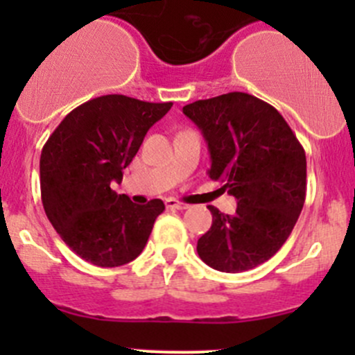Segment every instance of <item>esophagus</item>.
Segmentation results:
<instances>
[{
    "instance_id": "1",
    "label": "esophagus",
    "mask_w": 355,
    "mask_h": 355,
    "mask_svg": "<svg viewBox=\"0 0 355 355\" xmlns=\"http://www.w3.org/2000/svg\"><path fill=\"white\" fill-rule=\"evenodd\" d=\"M164 204H166V207H170V209H178V211H184L189 207V204L178 202V200H175V199H166L164 200Z\"/></svg>"
}]
</instances>
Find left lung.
I'll list each match as a JSON object with an SVG mask.
<instances>
[{
    "instance_id": "obj_1",
    "label": "left lung",
    "mask_w": 355,
    "mask_h": 355,
    "mask_svg": "<svg viewBox=\"0 0 355 355\" xmlns=\"http://www.w3.org/2000/svg\"><path fill=\"white\" fill-rule=\"evenodd\" d=\"M211 155L209 177L237 199L235 214L209 206L213 225L198 241L213 270L241 273L273 257L306 200V153L285 118L268 103L228 92L184 106Z\"/></svg>"
}]
</instances>
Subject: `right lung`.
Instances as JSON below:
<instances>
[{
    "label": "right lung",
    "mask_w": 355,
    "mask_h": 355,
    "mask_svg": "<svg viewBox=\"0 0 355 355\" xmlns=\"http://www.w3.org/2000/svg\"><path fill=\"white\" fill-rule=\"evenodd\" d=\"M173 103L108 94L77 106L49 135L41 153L46 216L77 256L101 268L134 261L164 211L161 199L134 204L113 182L137 155L149 128Z\"/></svg>",
    "instance_id": "add662e5"
}]
</instances>
